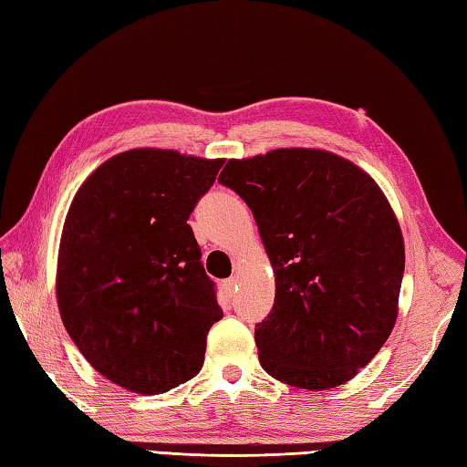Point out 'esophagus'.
<instances>
[{"instance_id": "esophagus-1", "label": "esophagus", "mask_w": 467, "mask_h": 467, "mask_svg": "<svg viewBox=\"0 0 467 467\" xmlns=\"http://www.w3.org/2000/svg\"><path fill=\"white\" fill-rule=\"evenodd\" d=\"M224 287H226V291H228V296H233L236 289H239V277L236 275H233L231 279H226V283H224Z\"/></svg>"}]
</instances>
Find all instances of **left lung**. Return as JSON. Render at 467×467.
Segmentation results:
<instances>
[{"mask_svg": "<svg viewBox=\"0 0 467 467\" xmlns=\"http://www.w3.org/2000/svg\"><path fill=\"white\" fill-rule=\"evenodd\" d=\"M218 182L253 210L275 273V304L254 326L265 372L307 390L354 379L395 327L405 271L403 233L377 182L312 148L228 160Z\"/></svg>", "mask_w": 467, "mask_h": 467, "instance_id": "obj_1", "label": "left lung"}]
</instances>
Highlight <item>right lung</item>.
Listing matches in <instances>:
<instances>
[{
    "label": "right lung",
    "mask_w": 467,
    "mask_h": 467,
    "mask_svg": "<svg viewBox=\"0 0 467 467\" xmlns=\"http://www.w3.org/2000/svg\"><path fill=\"white\" fill-rule=\"evenodd\" d=\"M223 163L130 150L100 163L72 198L58 312L90 367L127 390L160 395L202 368L223 309L188 218Z\"/></svg>",
    "instance_id": "1"
}]
</instances>
